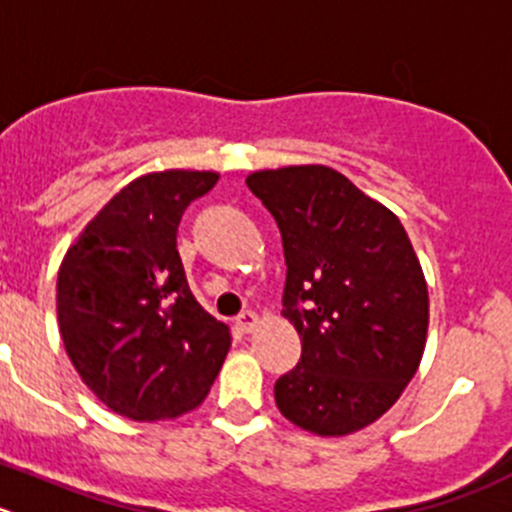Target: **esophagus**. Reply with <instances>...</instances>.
<instances>
[{"mask_svg": "<svg viewBox=\"0 0 512 512\" xmlns=\"http://www.w3.org/2000/svg\"><path fill=\"white\" fill-rule=\"evenodd\" d=\"M257 326V315L252 313V310H245V313L237 315V328H240L242 333H252Z\"/></svg>", "mask_w": 512, "mask_h": 512, "instance_id": "34e87169", "label": "esophagus"}]
</instances>
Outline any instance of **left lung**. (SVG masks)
<instances>
[{"instance_id":"8db88e82","label":"left lung","mask_w":512,"mask_h":512,"mask_svg":"<svg viewBox=\"0 0 512 512\" xmlns=\"http://www.w3.org/2000/svg\"><path fill=\"white\" fill-rule=\"evenodd\" d=\"M283 237V315L303 353L275 381L283 417L321 437L379 419L417 374L424 272L399 219L328 166L247 176Z\"/></svg>"}]
</instances>
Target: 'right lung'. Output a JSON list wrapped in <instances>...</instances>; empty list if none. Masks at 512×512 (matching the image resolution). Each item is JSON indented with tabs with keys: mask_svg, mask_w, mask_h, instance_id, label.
<instances>
[{
	"mask_svg": "<svg viewBox=\"0 0 512 512\" xmlns=\"http://www.w3.org/2000/svg\"><path fill=\"white\" fill-rule=\"evenodd\" d=\"M214 171H161L123 186L70 247L57 272V321L88 389L136 422L191 412L229 351V328L186 283L181 214Z\"/></svg>",
	"mask_w": 512,
	"mask_h": 512,
	"instance_id": "add662e5",
	"label": "right lung"
}]
</instances>
